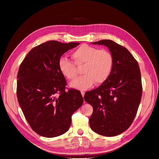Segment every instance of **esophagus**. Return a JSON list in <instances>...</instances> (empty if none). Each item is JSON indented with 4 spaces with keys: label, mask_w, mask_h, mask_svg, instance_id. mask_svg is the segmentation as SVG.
Masks as SVG:
<instances>
[{
    "label": "esophagus",
    "mask_w": 159,
    "mask_h": 159,
    "mask_svg": "<svg viewBox=\"0 0 159 159\" xmlns=\"http://www.w3.org/2000/svg\"><path fill=\"white\" fill-rule=\"evenodd\" d=\"M80 93H81V94H82V97H84V95H85V92H84V91H80Z\"/></svg>",
    "instance_id": "34e87169"
}]
</instances>
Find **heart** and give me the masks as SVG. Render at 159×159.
<instances>
[{"label":"heart","instance_id":"heart-1","mask_svg":"<svg viewBox=\"0 0 159 159\" xmlns=\"http://www.w3.org/2000/svg\"><path fill=\"white\" fill-rule=\"evenodd\" d=\"M74 62L77 66L84 65L83 76L70 83L73 88L85 90L92 86L95 82L101 84L110 75L113 67V57L107 49H98L87 44H83L72 53ZM58 68L65 77L70 80L77 77L75 64L66 58L58 61Z\"/></svg>","mask_w":159,"mask_h":159}]
</instances>
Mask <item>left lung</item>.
Instances as JSON below:
<instances>
[{
  "mask_svg": "<svg viewBox=\"0 0 159 159\" xmlns=\"http://www.w3.org/2000/svg\"><path fill=\"white\" fill-rule=\"evenodd\" d=\"M92 44L109 49L113 67L104 82L84 95V101L93 108L89 125L99 135L114 137L126 131L135 117L143 93L140 71L138 62L126 48L111 40Z\"/></svg>",
  "mask_w": 159,
  "mask_h": 159,
  "instance_id": "left-lung-1",
  "label": "left lung"
}]
</instances>
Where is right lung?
Returning <instances> with one entry per match:
<instances>
[{
	"label": "right lung",
	"mask_w": 159,
	"mask_h": 159,
	"mask_svg": "<svg viewBox=\"0 0 159 159\" xmlns=\"http://www.w3.org/2000/svg\"><path fill=\"white\" fill-rule=\"evenodd\" d=\"M79 44L46 42L33 48L19 67L18 102L39 135L52 138L64 134L70 127L73 113L84 102L80 91L65 90L66 81L58 68L61 56Z\"/></svg>",
	"instance_id": "add662e5"
}]
</instances>
